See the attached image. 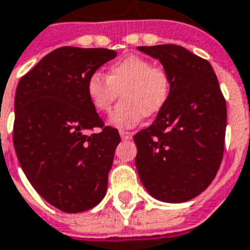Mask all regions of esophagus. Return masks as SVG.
<instances>
[{"mask_svg":"<svg viewBox=\"0 0 250 250\" xmlns=\"http://www.w3.org/2000/svg\"><path fill=\"white\" fill-rule=\"evenodd\" d=\"M119 134H120V138H122L123 140L131 139V138H132V135H134L132 132H130V131H125V130H122Z\"/></svg>","mask_w":250,"mask_h":250,"instance_id":"obj_1","label":"esophagus"}]
</instances>
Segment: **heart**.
<instances>
[{
  "label": "heart",
  "instance_id": "obj_1",
  "mask_svg": "<svg viewBox=\"0 0 250 250\" xmlns=\"http://www.w3.org/2000/svg\"><path fill=\"white\" fill-rule=\"evenodd\" d=\"M173 79L167 68L153 66L147 58L130 55L114 62L106 75L95 71L87 81V97L98 112H107L118 99L119 104L108 116L116 128H131L143 116H153L167 104Z\"/></svg>",
  "mask_w": 250,
  "mask_h": 250
}]
</instances>
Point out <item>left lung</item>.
<instances>
[{
	"label": "left lung",
	"instance_id": "1",
	"mask_svg": "<svg viewBox=\"0 0 250 250\" xmlns=\"http://www.w3.org/2000/svg\"><path fill=\"white\" fill-rule=\"evenodd\" d=\"M173 79L167 104L134 136L140 182L166 203H184L207 189L223 160L227 103L207 59L177 45L139 46Z\"/></svg>",
	"mask_w": 250,
	"mask_h": 250
}]
</instances>
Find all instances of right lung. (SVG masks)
<instances>
[{"label":"right lung","mask_w":250,"mask_h":250,"mask_svg":"<svg viewBox=\"0 0 250 250\" xmlns=\"http://www.w3.org/2000/svg\"><path fill=\"white\" fill-rule=\"evenodd\" d=\"M115 57L108 49L59 47L17 86V158L34 189L62 212L91 209L106 195L120 136L90 103L87 81ZM97 128L101 131L94 133Z\"/></svg>","instance_id":"obj_1"}]
</instances>
